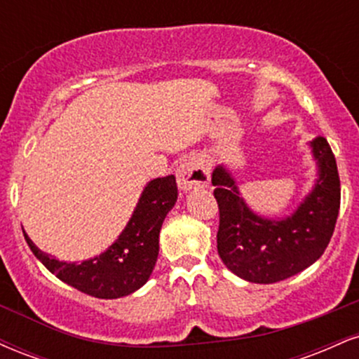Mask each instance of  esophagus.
Wrapping results in <instances>:
<instances>
[{"label": "esophagus", "instance_id": "34e87169", "mask_svg": "<svg viewBox=\"0 0 359 359\" xmlns=\"http://www.w3.org/2000/svg\"><path fill=\"white\" fill-rule=\"evenodd\" d=\"M177 184L180 191H192V189L205 187L209 184V168L203 158L184 160L177 168Z\"/></svg>", "mask_w": 359, "mask_h": 359}]
</instances>
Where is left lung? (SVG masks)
I'll use <instances>...</instances> for the list:
<instances>
[{
    "instance_id": "8db88e82",
    "label": "left lung",
    "mask_w": 359,
    "mask_h": 359,
    "mask_svg": "<svg viewBox=\"0 0 359 359\" xmlns=\"http://www.w3.org/2000/svg\"><path fill=\"white\" fill-rule=\"evenodd\" d=\"M319 167L314 189L285 219L255 214L240 197L233 175L219 165L212 172L219 208L217 253L240 278L275 283L306 270L323 257L331 241L341 204V184L327 140L311 142Z\"/></svg>"
}]
</instances>
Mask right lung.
<instances>
[{"instance_id": "right-lung-1", "label": "right lung", "mask_w": 359, "mask_h": 359, "mask_svg": "<svg viewBox=\"0 0 359 359\" xmlns=\"http://www.w3.org/2000/svg\"><path fill=\"white\" fill-rule=\"evenodd\" d=\"M174 175L158 177L143 189L133 216L119 238L100 257L67 263L48 257L23 231L30 250L57 278L97 299H119L145 285L158 257V234L163 219L174 208Z\"/></svg>"}]
</instances>
